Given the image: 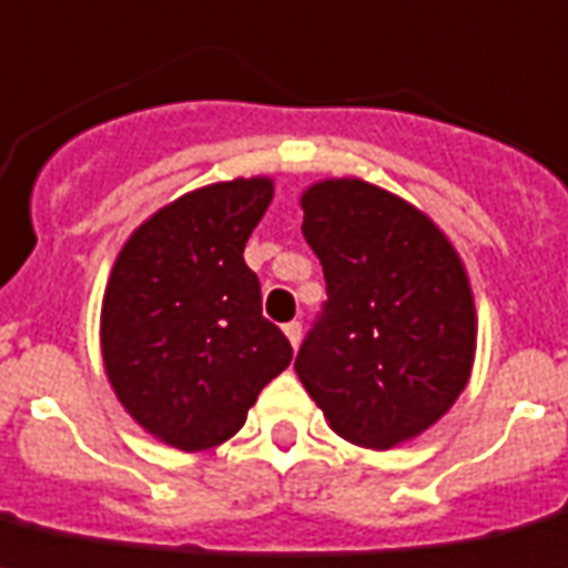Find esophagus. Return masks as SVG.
<instances>
[{
  "label": "esophagus",
  "mask_w": 568,
  "mask_h": 568,
  "mask_svg": "<svg viewBox=\"0 0 568 568\" xmlns=\"http://www.w3.org/2000/svg\"><path fill=\"white\" fill-rule=\"evenodd\" d=\"M284 336H287V342L293 344V347H298V342H302V324L298 322L284 324Z\"/></svg>",
  "instance_id": "esophagus-1"
}]
</instances>
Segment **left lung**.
Listing matches in <instances>:
<instances>
[{
	"label": "left lung",
	"mask_w": 568,
	"mask_h": 568,
	"mask_svg": "<svg viewBox=\"0 0 568 568\" xmlns=\"http://www.w3.org/2000/svg\"><path fill=\"white\" fill-rule=\"evenodd\" d=\"M298 203L327 304L295 373L342 439L410 443L471 379L477 307L463 258L419 206L362 178L310 183Z\"/></svg>",
	"instance_id": "left-lung-1"
}]
</instances>
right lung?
<instances>
[{
    "label": "right lung",
    "mask_w": 568,
    "mask_h": 568,
    "mask_svg": "<svg viewBox=\"0 0 568 568\" xmlns=\"http://www.w3.org/2000/svg\"><path fill=\"white\" fill-rule=\"evenodd\" d=\"M273 195L266 174L192 189L145 217L114 258L100 310L105 379L163 445L226 443L293 362L244 261Z\"/></svg>",
    "instance_id": "1"
}]
</instances>
